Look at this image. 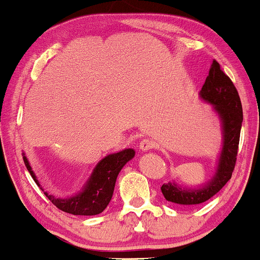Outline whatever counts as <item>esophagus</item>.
I'll return each mask as SVG.
<instances>
[{
	"instance_id": "obj_1",
	"label": "esophagus",
	"mask_w": 260,
	"mask_h": 260,
	"mask_svg": "<svg viewBox=\"0 0 260 260\" xmlns=\"http://www.w3.org/2000/svg\"><path fill=\"white\" fill-rule=\"evenodd\" d=\"M153 147H154V143H153V140H150V139H143L142 142L139 143V149L142 151L151 150Z\"/></svg>"
}]
</instances>
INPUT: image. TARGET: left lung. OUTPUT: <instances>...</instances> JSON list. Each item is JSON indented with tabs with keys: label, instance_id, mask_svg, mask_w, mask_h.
Segmentation results:
<instances>
[{
	"label": "left lung",
	"instance_id": "obj_1",
	"mask_svg": "<svg viewBox=\"0 0 260 260\" xmlns=\"http://www.w3.org/2000/svg\"><path fill=\"white\" fill-rule=\"evenodd\" d=\"M201 98L214 106L222 124V150L214 177L204 187L188 189L169 182L161 186L166 201L181 205H197L207 202L228 183L235 170L240 144L243 112L240 95L232 80L222 72L219 62L214 59L209 76L199 92Z\"/></svg>",
	"mask_w": 260,
	"mask_h": 260
}]
</instances>
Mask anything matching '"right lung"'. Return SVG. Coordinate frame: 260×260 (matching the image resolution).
<instances>
[{"label":"right lung","instance_id":"right-lung-1","mask_svg":"<svg viewBox=\"0 0 260 260\" xmlns=\"http://www.w3.org/2000/svg\"><path fill=\"white\" fill-rule=\"evenodd\" d=\"M136 151L133 149H124L118 153L110 154L95 166L94 171L83 187L82 192L71 198H56L47 192H45L43 187L37 180V176L32 172L30 164L25 155H23V160L26 166V170L31 175L32 180L44 190V194L49 198V201L56 205L59 210L64 213L73 214V215H98L103 213L105 208L111 201L113 189H115L116 178L124 165L133 159Z\"/></svg>","mask_w":260,"mask_h":260}]
</instances>
